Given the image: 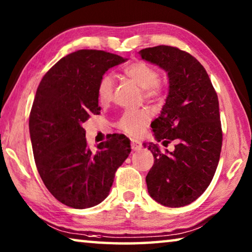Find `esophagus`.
Segmentation results:
<instances>
[{
	"instance_id": "esophagus-1",
	"label": "esophagus",
	"mask_w": 252,
	"mask_h": 252,
	"mask_svg": "<svg viewBox=\"0 0 252 252\" xmlns=\"http://www.w3.org/2000/svg\"><path fill=\"white\" fill-rule=\"evenodd\" d=\"M131 148L133 151L140 150V148H141V141H139V140H135V139H132L131 140Z\"/></svg>"
}]
</instances>
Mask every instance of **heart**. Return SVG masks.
Returning <instances> with one entry per match:
<instances>
[{"instance_id":"heart-1","label":"heart","mask_w":252,"mask_h":252,"mask_svg":"<svg viewBox=\"0 0 252 252\" xmlns=\"http://www.w3.org/2000/svg\"><path fill=\"white\" fill-rule=\"evenodd\" d=\"M123 73L126 78L131 79L144 91L148 99L158 97L162 93V85L159 82V72L155 66L146 62H134L127 65ZM96 95L100 104L105 105L112 100L113 80L110 75L102 76L96 89ZM150 121V114L147 111H127L122 114L118 122V126L126 133L138 135L144 130Z\"/></svg>"}]
</instances>
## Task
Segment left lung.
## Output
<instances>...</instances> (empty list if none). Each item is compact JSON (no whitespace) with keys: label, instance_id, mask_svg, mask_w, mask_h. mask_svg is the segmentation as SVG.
Listing matches in <instances>:
<instances>
[{"label":"left lung","instance_id":"obj_1","mask_svg":"<svg viewBox=\"0 0 252 252\" xmlns=\"http://www.w3.org/2000/svg\"><path fill=\"white\" fill-rule=\"evenodd\" d=\"M139 53L167 72L168 96L151 127L164 147L176 143L172 152L149 143L155 163L146 178L148 192L162 206H187L206 191L218 167L222 146L218 95L201 63L185 51L159 45Z\"/></svg>","mask_w":252,"mask_h":252}]
</instances>
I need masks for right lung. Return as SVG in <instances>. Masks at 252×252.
<instances>
[{"label":"right lung","instance_id":"obj_1","mask_svg":"<svg viewBox=\"0 0 252 252\" xmlns=\"http://www.w3.org/2000/svg\"><path fill=\"white\" fill-rule=\"evenodd\" d=\"M126 61L104 51H75L55 63L37 87L29 120L34 160L48 190L67 207L85 209L103 201L131 152L123 134H113L92 151L82 126L90 114H100L101 78Z\"/></svg>","mask_w":252,"mask_h":252}]
</instances>
